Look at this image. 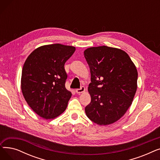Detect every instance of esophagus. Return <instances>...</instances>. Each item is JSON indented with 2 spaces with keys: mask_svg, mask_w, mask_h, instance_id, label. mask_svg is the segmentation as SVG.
Here are the masks:
<instances>
[{
  "mask_svg": "<svg viewBox=\"0 0 160 160\" xmlns=\"http://www.w3.org/2000/svg\"><path fill=\"white\" fill-rule=\"evenodd\" d=\"M85 88L83 86H82L80 89H77L76 90V92H77V93L78 94H80V93H83V92H85Z\"/></svg>",
  "mask_w": 160,
  "mask_h": 160,
  "instance_id": "esophagus-1",
  "label": "esophagus"
}]
</instances>
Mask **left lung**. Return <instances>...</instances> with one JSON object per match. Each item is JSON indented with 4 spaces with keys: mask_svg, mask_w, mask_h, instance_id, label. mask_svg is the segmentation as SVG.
Instances as JSON below:
<instances>
[{
    "mask_svg": "<svg viewBox=\"0 0 160 160\" xmlns=\"http://www.w3.org/2000/svg\"><path fill=\"white\" fill-rule=\"evenodd\" d=\"M91 72V102L85 108L88 118L98 125L119 120L131 106L138 88V71L124 50L107 46L83 52Z\"/></svg>",
    "mask_w": 160,
    "mask_h": 160,
    "instance_id": "obj_1",
    "label": "left lung"
}]
</instances>
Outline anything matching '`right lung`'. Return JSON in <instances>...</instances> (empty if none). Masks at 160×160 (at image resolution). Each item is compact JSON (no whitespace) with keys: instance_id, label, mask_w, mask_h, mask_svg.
Segmentation results:
<instances>
[{"instance_id":"add662e5","label":"right lung","mask_w":160,"mask_h":160,"mask_svg":"<svg viewBox=\"0 0 160 160\" xmlns=\"http://www.w3.org/2000/svg\"><path fill=\"white\" fill-rule=\"evenodd\" d=\"M75 50L59 43L43 45L33 50L24 62L22 93L32 110L42 118L54 119L66 110L72 93L65 86L64 65Z\"/></svg>"}]
</instances>
